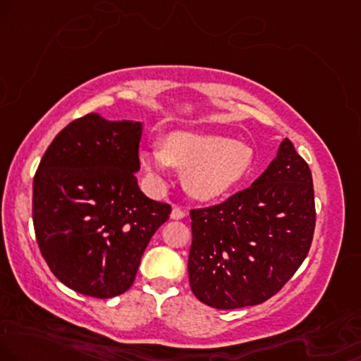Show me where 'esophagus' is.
Here are the masks:
<instances>
[{"label": "esophagus", "instance_id": "34e87169", "mask_svg": "<svg viewBox=\"0 0 361 361\" xmlns=\"http://www.w3.org/2000/svg\"><path fill=\"white\" fill-rule=\"evenodd\" d=\"M188 216V211H185V209H182V207H173L172 209V212H171V217L172 219H176V221H179V219H184V217Z\"/></svg>", "mask_w": 361, "mask_h": 361}]
</instances>
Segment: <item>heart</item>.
<instances>
[{
    "instance_id": "obj_1",
    "label": "heart",
    "mask_w": 361,
    "mask_h": 361,
    "mask_svg": "<svg viewBox=\"0 0 361 361\" xmlns=\"http://www.w3.org/2000/svg\"><path fill=\"white\" fill-rule=\"evenodd\" d=\"M147 179L157 189L172 180V167L185 171L184 184L199 201H212L238 188L252 167V150L212 133L173 132L162 145L147 147L140 154Z\"/></svg>"
}]
</instances>
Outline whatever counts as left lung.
Masks as SVG:
<instances>
[{
    "mask_svg": "<svg viewBox=\"0 0 361 361\" xmlns=\"http://www.w3.org/2000/svg\"><path fill=\"white\" fill-rule=\"evenodd\" d=\"M190 289L204 305L234 310L264 303L286 284L313 241L311 171L284 139L268 169L224 202L190 211Z\"/></svg>",
    "mask_w": 361,
    "mask_h": 361,
    "instance_id": "8db88e82",
    "label": "left lung"
}]
</instances>
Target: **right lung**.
Masks as SVG:
<instances>
[{
	"mask_svg": "<svg viewBox=\"0 0 361 361\" xmlns=\"http://www.w3.org/2000/svg\"><path fill=\"white\" fill-rule=\"evenodd\" d=\"M142 123L88 114L53 139L33 179L42 256L65 286L105 300L133 284L171 206L139 189Z\"/></svg>",
	"mask_w": 361,
	"mask_h": 361,
	"instance_id": "add662e5",
	"label": "right lung"
}]
</instances>
